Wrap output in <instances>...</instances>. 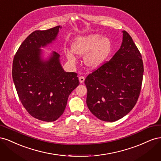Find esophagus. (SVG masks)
<instances>
[{"label": "esophagus", "mask_w": 161, "mask_h": 161, "mask_svg": "<svg viewBox=\"0 0 161 161\" xmlns=\"http://www.w3.org/2000/svg\"><path fill=\"white\" fill-rule=\"evenodd\" d=\"M79 81H80V83H82V82L85 81V77L84 76H79Z\"/></svg>", "instance_id": "obj_1"}]
</instances>
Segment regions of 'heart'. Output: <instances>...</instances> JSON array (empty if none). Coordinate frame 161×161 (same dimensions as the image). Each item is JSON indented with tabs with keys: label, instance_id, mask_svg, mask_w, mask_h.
I'll list each match as a JSON object with an SVG mask.
<instances>
[{
	"label": "heart",
	"instance_id": "obj_1",
	"mask_svg": "<svg viewBox=\"0 0 161 161\" xmlns=\"http://www.w3.org/2000/svg\"><path fill=\"white\" fill-rule=\"evenodd\" d=\"M112 43L108 37H102L100 34H92L76 38L72 44V52L85 56V64L91 68L101 66L109 56ZM68 58L75 60V56L70 51L66 52Z\"/></svg>",
	"mask_w": 161,
	"mask_h": 161
}]
</instances>
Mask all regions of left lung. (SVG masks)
<instances>
[{
  "instance_id": "1",
  "label": "left lung",
  "mask_w": 161,
  "mask_h": 161,
  "mask_svg": "<svg viewBox=\"0 0 161 161\" xmlns=\"http://www.w3.org/2000/svg\"><path fill=\"white\" fill-rule=\"evenodd\" d=\"M143 72L141 53L130 34L123 31L119 50L85 80L90 111L98 119L110 122L127 115L137 103Z\"/></svg>"
}]
</instances>
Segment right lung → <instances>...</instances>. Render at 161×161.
I'll use <instances>...</instances> for the list:
<instances>
[{
  "mask_svg": "<svg viewBox=\"0 0 161 161\" xmlns=\"http://www.w3.org/2000/svg\"><path fill=\"white\" fill-rule=\"evenodd\" d=\"M60 25L32 32L13 58L12 76L19 98L32 117L53 121L64 113L69 96L79 85L76 72H64L56 52L47 61L41 59V47L56 39Z\"/></svg>",
  "mask_w": 161,
  "mask_h": 161,
  "instance_id": "1",
  "label": "right lung"
}]
</instances>
